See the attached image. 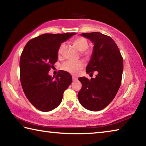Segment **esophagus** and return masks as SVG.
<instances>
[{
	"label": "esophagus",
	"instance_id": "1",
	"mask_svg": "<svg viewBox=\"0 0 146 146\" xmlns=\"http://www.w3.org/2000/svg\"><path fill=\"white\" fill-rule=\"evenodd\" d=\"M77 78H76V76H73V81H75V80H77Z\"/></svg>",
	"mask_w": 146,
	"mask_h": 146
}]
</instances>
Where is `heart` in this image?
I'll use <instances>...</instances> for the list:
<instances>
[{
	"label": "heart",
	"instance_id": "heart-1",
	"mask_svg": "<svg viewBox=\"0 0 146 146\" xmlns=\"http://www.w3.org/2000/svg\"><path fill=\"white\" fill-rule=\"evenodd\" d=\"M72 43L79 51L82 52V55L88 56L90 55V51H86V49L88 48V42L87 39L84 37H77L74 39ZM66 48L65 43L61 44L58 49V55L60 56L64 53V49ZM83 66V63L81 61H68L64 63L62 66V68L71 74H75L77 71L80 70Z\"/></svg>",
	"mask_w": 146,
	"mask_h": 146
}]
</instances>
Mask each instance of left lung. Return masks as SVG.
I'll list each match as a JSON object with an SVG mask.
<instances>
[{
  "label": "left lung",
  "instance_id": "8db88e82",
  "mask_svg": "<svg viewBox=\"0 0 146 146\" xmlns=\"http://www.w3.org/2000/svg\"><path fill=\"white\" fill-rule=\"evenodd\" d=\"M81 36L92 42L94 46L86 73L92 75L97 71L95 78L89 80L85 76L78 80L82 89L78 98L84 108L93 111L103 110L117 95L122 80L123 59L115 41L99 32L83 33Z\"/></svg>",
  "mask_w": 146,
  "mask_h": 146
}]
</instances>
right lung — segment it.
<instances>
[{
	"label": "right lung",
	"instance_id": "add662e5",
	"mask_svg": "<svg viewBox=\"0 0 146 146\" xmlns=\"http://www.w3.org/2000/svg\"><path fill=\"white\" fill-rule=\"evenodd\" d=\"M75 34L45 33L31 39L24 47L20 58L21 85L29 102L41 111L58 107L64 91L72 82L67 71L60 70L56 76L48 72L58 60L59 46Z\"/></svg>",
	"mask_w": 146,
	"mask_h": 146
}]
</instances>
